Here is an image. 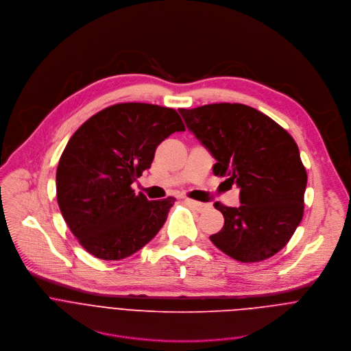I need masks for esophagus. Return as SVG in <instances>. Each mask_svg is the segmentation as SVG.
<instances>
[{
    "instance_id": "1",
    "label": "esophagus",
    "mask_w": 351,
    "mask_h": 351,
    "mask_svg": "<svg viewBox=\"0 0 351 351\" xmlns=\"http://www.w3.org/2000/svg\"><path fill=\"white\" fill-rule=\"evenodd\" d=\"M185 203L189 204L191 207H193L199 213H203L204 210H207L210 207L208 203H202V202H197V200H193V199H185Z\"/></svg>"
}]
</instances>
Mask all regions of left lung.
<instances>
[{
	"instance_id": "obj_1",
	"label": "left lung",
	"mask_w": 351,
	"mask_h": 351,
	"mask_svg": "<svg viewBox=\"0 0 351 351\" xmlns=\"http://www.w3.org/2000/svg\"><path fill=\"white\" fill-rule=\"evenodd\" d=\"M188 129L217 159L213 173L240 186V207L214 206L225 218L210 239L248 263L277 254L303 217L306 169L291 134L261 111L219 103L180 108Z\"/></svg>"
}]
</instances>
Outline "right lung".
I'll return each mask as SVG.
<instances>
[{
  "mask_svg": "<svg viewBox=\"0 0 351 351\" xmlns=\"http://www.w3.org/2000/svg\"><path fill=\"white\" fill-rule=\"evenodd\" d=\"M184 130L173 108L119 103L73 134L59 160L56 196L66 223L89 254L119 261L156 236L176 199L148 200L132 184L151 167L158 145Z\"/></svg>",
  "mask_w": 351,
  "mask_h": 351,
  "instance_id": "1",
  "label": "right lung"
}]
</instances>
